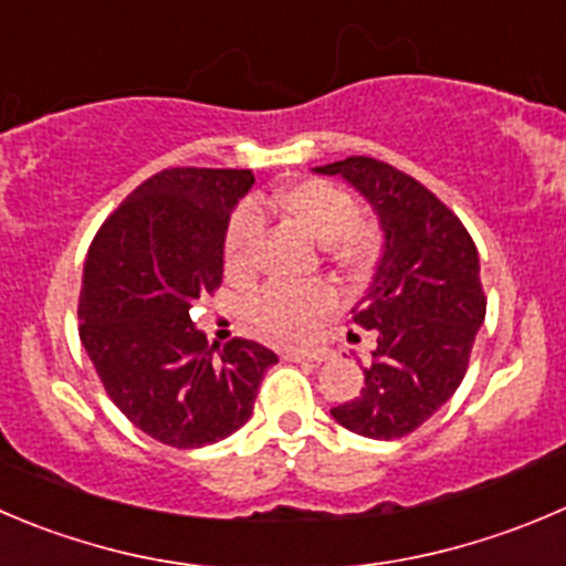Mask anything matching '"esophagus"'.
<instances>
[{
	"label": "esophagus",
	"mask_w": 566,
	"mask_h": 566,
	"mask_svg": "<svg viewBox=\"0 0 566 566\" xmlns=\"http://www.w3.org/2000/svg\"><path fill=\"white\" fill-rule=\"evenodd\" d=\"M286 358H292V360H316V364H319V360H327L331 358V349L327 347H292V349H286Z\"/></svg>",
	"instance_id": "obj_1"
}]
</instances>
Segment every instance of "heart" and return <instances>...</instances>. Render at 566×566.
I'll list each match as a JSON object with an SVG mask.
<instances>
[{
	"instance_id": "1",
	"label": "heart",
	"mask_w": 566,
	"mask_h": 566,
	"mask_svg": "<svg viewBox=\"0 0 566 566\" xmlns=\"http://www.w3.org/2000/svg\"><path fill=\"white\" fill-rule=\"evenodd\" d=\"M280 213L303 224L322 244V252L342 272L355 274L367 269L378 250V230L373 222L358 217L353 193L319 177H305L272 193H258L252 206L235 208L224 230V266L233 274L252 272L261 244V217ZM336 305L333 286L314 283H274L258 292L250 303V319L263 336L303 338L316 331L322 319Z\"/></svg>"
}]
</instances>
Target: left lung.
<instances>
[{
  "mask_svg": "<svg viewBox=\"0 0 566 566\" xmlns=\"http://www.w3.org/2000/svg\"><path fill=\"white\" fill-rule=\"evenodd\" d=\"M367 199L384 230V252L353 322L375 336L358 397L333 419L367 439H400L433 417L461 386L486 316L481 263L461 219L422 182L384 160L316 166Z\"/></svg>",
  "mask_w": 566,
  "mask_h": 566,
  "instance_id": "1",
  "label": "left lung"
}]
</instances>
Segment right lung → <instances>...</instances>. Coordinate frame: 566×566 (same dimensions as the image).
Here are the masks:
<instances>
[{
	"mask_svg": "<svg viewBox=\"0 0 566 566\" xmlns=\"http://www.w3.org/2000/svg\"><path fill=\"white\" fill-rule=\"evenodd\" d=\"M250 169H164L105 219L85 255L80 342L107 397L169 448H206L252 417L277 355L250 338L208 344L191 303L224 272V230Z\"/></svg>",
	"mask_w": 566,
	"mask_h": 566,
	"instance_id": "right-lung-1",
	"label": "right lung"
}]
</instances>
